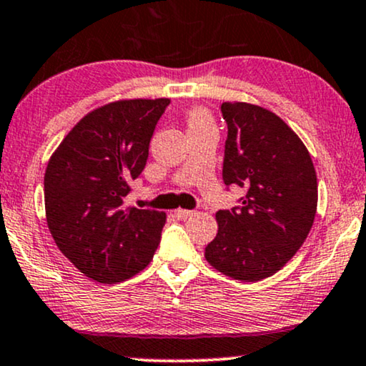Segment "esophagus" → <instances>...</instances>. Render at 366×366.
<instances>
[{
    "label": "esophagus",
    "instance_id": "esophagus-1",
    "mask_svg": "<svg viewBox=\"0 0 366 366\" xmlns=\"http://www.w3.org/2000/svg\"><path fill=\"white\" fill-rule=\"evenodd\" d=\"M192 214H194V211H191V209H182V208L175 209V217H177L179 219H187V218H191Z\"/></svg>",
    "mask_w": 366,
    "mask_h": 366
}]
</instances>
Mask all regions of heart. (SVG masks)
I'll return each mask as SVG.
<instances>
[{
    "mask_svg": "<svg viewBox=\"0 0 366 366\" xmlns=\"http://www.w3.org/2000/svg\"><path fill=\"white\" fill-rule=\"evenodd\" d=\"M206 121H208V116H206V112L201 111V109H194V111L191 112V116H189V124H196V122Z\"/></svg>",
    "mask_w": 366,
    "mask_h": 366,
    "instance_id": "b5f03b06",
    "label": "heart"
}]
</instances>
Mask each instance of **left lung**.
<instances>
[{
  "label": "left lung",
  "instance_id": "8db88e82",
  "mask_svg": "<svg viewBox=\"0 0 366 366\" xmlns=\"http://www.w3.org/2000/svg\"><path fill=\"white\" fill-rule=\"evenodd\" d=\"M228 126L223 182L245 189L240 206L219 209L204 250L214 269L261 281L278 272L309 235L317 213V175L309 149L274 112L223 102Z\"/></svg>",
  "mask_w": 366,
  "mask_h": 366
}]
</instances>
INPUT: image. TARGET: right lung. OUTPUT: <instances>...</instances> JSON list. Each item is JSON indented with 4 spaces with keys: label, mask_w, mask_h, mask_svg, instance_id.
Instances as JSON below:
<instances>
[{
    "label": "right lung",
    "mask_w": 366,
    "mask_h": 366,
    "mask_svg": "<svg viewBox=\"0 0 366 366\" xmlns=\"http://www.w3.org/2000/svg\"><path fill=\"white\" fill-rule=\"evenodd\" d=\"M169 99H131L88 112L52 153L44 175L46 219L57 249L86 278L114 285L148 266L164 211L124 204L148 160Z\"/></svg>",
    "instance_id": "1"
}]
</instances>
